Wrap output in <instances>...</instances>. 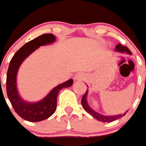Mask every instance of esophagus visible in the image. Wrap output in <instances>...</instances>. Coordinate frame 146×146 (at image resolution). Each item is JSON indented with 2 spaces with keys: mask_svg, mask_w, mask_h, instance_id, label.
I'll use <instances>...</instances> for the list:
<instances>
[{
  "mask_svg": "<svg viewBox=\"0 0 146 146\" xmlns=\"http://www.w3.org/2000/svg\"><path fill=\"white\" fill-rule=\"evenodd\" d=\"M84 79V75L82 73H77L75 76V80L79 81V80H82V79Z\"/></svg>",
  "mask_w": 146,
  "mask_h": 146,
  "instance_id": "34e87169",
  "label": "esophagus"
}]
</instances>
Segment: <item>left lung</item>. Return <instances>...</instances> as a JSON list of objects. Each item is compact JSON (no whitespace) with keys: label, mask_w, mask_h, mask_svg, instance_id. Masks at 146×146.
Instances as JSON below:
<instances>
[{"label":"left lung","mask_w":146,"mask_h":146,"mask_svg":"<svg viewBox=\"0 0 146 146\" xmlns=\"http://www.w3.org/2000/svg\"><path fill=\"white\" fill-rule=\"evenodd\" d=\"M115 50L117 51V52H126V53H128V54H131V52L130 51L129 49H128L127 46L121 44H117V46H116ZM87 95H88V90H86L85 94L83 95L82 99V107L84 108V110H85L89 114H90L92 117H94V118L96 119L97 120L103 122H113V121L117 120V119L121 118V117H122L123 116L125 115V113H123V114L114 115V116H104V115L100 114V113H97L96 111H94V110H93V109L89 106L88 102H87Z\"/></svg>","instance_id":"8db88e82"}]
</instances>
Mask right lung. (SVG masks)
Wrapping results in <instances>:
<instances>
[{
	"label": "right lung",
	"mask_w": 146,
	"mask_h": 146,
	"mask_svg": "<svg viewBox=\"0 0 146 146\" xmlns=\"http://www.w3.org/2000/svg\"><path fill=\"white\" fill-rule=\"evenodd\" d=\"M56 41V37L51 33L43 34L32 41L26 43L13 56L11 59L7 75V94L15 111L25 120L39 122L52 116L56 111L57 97L62 88H69L73 83L72 79L55 87L41 101L28 102L20 97L17 90L16 76L21 63L32 52L40 46L50 44Z\"/></svg>",
	"instance_id": "right-lung-1"
}]
</instances>
